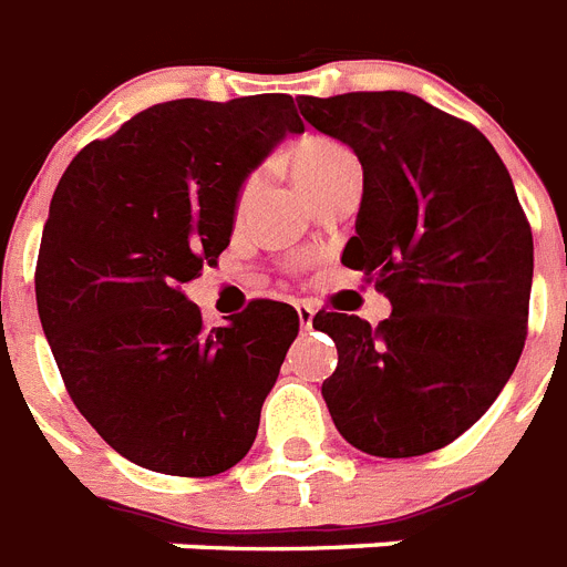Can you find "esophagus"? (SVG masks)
Masks as SVG:
<instances>
[{"mask_svg": "<svg viewBox=\"0 0 567 567\" xmlns=\"http://www.w3.org/2000/svg\"><path fill=\"white\" fill-rule=\"evenodd\" d=\"M295 310H298V321H301L303 330H310V327H312V318H316V310H312L310 303H298Z\"/></svg>", "mask_w": 567, "mask_h": 567, "instance_id": "obj_1", "label": "esophagus"}]
</instances>
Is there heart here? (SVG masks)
Here are the masks:
<instances>
[{
  "mask_svg": "<svg viewBox=\"0 0 567 567\" xmlns=\"http://www.w3.org/2000/svg\"><path fill=\"white\" fill-rule=\"evenodd\" d=\"M350 171H359L357 156L344 144L333 142V138L312 135V138H307V142H301L292 150L295 179H298V185H301L303 194L310 196V199L318 190H324L327 185H333L339 176H344ZM260 188H264V173L260 171H251L240 182L237 196H234V214H237V219L249 214Z\"/></svg>",
  "mask_w": 567,
  "mask_h": 567,
  "instance_id": "obj_1",
  "label": "heart"
}]
</instances>
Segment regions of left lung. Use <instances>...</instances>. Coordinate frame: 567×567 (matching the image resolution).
I'll use <instances>...</instances> for the list:
<instances>
[{
  "label": "left lung",
  "mask_w": 567,
  "mask_h": 567,
  "mask_svg": "<svg viewBox=\"0 0 567 567\" xmlns=\"http://www.w3.org/2000/svg\"><path fill=\"white\" fill-rule=\"evenodd\" d=\"M295 101L362 162L341 264L371 275L394 307L377 327L348 312L312 318L339 350L321 385L330 417L377 457L449 446L484 417L525 348L533 234L513 179L475 126L409 92Z\"/></svg>",
  "instance_id": "obj_1"
}]
</instances>
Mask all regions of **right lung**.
I'll return each instance as SVG.
<instances>
[{
	"instance_id": "obj_1",
	"label": "right lung",
	"mask_w": 567,
	"mask_h": 567,
	"mask_svg": "<svg viewBox=\"0 0 567 567\" xmlns=\"http://www.w3.org/2000/svg\"><path fill=\"white\" fill-rule=\"evenodd\" d=\"M287 133L289 95L167 101L65 167L37 257V310L83 417L144 470L205 478L255 443L298 312L251 301L203 324L182 287L231 240L234 196Z\"/></svg>"
}]
</instances>
